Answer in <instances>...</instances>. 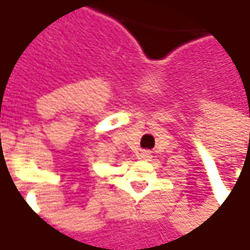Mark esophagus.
<instances>
[{
	"instance_id": "obj_1",
	"label": "esophagus",
	"mask_w": 250,
	"mask_h": 250,
	"mask_svg": "<svg viewBox=\"0 0 250 250\" xmlns=\"http://www.w3.org/2000/svg\"><path fill=\"white\" fill-rule=\"evenodd\" d=\"M139 159L140 160H149L150 159V151H147V150H143V151H140Z\"/></svg>"
}]
</instances>
